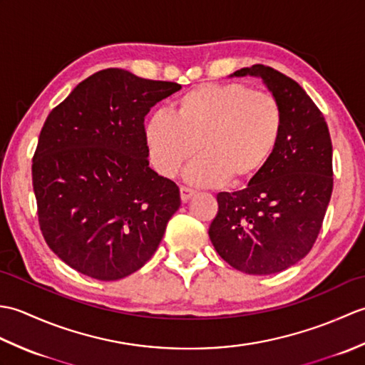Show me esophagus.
Returning a JSON list of instances; mask_svg holds the SVG:
<instances>
[{
    "label": "esophagus",
    "instance_id": "34e87169",
    "mask_svg": "<svg viewBox=\"0 0 365 365\" xmlns=\"http://www.w3.org/2000/svg\"><path fill=\"white\" fill-rule=\"evenodd\" d=\"M195 195H196L195 190L187 188V187H182V188H180V197H182L183 202H187V200H190Z\"/></svg>",
    "mask_w": 365,
    "mask_h": 365
}]
</instances>
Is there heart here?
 Masks as SVG:
<instances>
[{
  "instance_id": "obj_1",
  "label": "heart",
  "mask_w": 365,
  "mask_h": 365,
  "mask_svg": "<svg viewBox=\"0 0 365 365\" xmlns=\"http://www.w3.org/2000/svg\"><path fill=\"white\" fill-rule=\"evenodd\" d=\"M277 100L240 83L200 84L177 100L174 114L157 111L144 128L149 160L163 177L185 170L196 187L251 180L267 166L281 138Z\"/></svg>"
}]
</instances>
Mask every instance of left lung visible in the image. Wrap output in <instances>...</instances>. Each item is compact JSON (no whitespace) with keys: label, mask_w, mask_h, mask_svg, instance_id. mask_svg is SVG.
Wrapping results in <instances>:
<instances>
[{"label":"left lung","mask_w":365,"mask_h":365,"mask_svg":"<svg viewBox=\"0 0 365 365\" xmlns=\"http://www.w3.org/2000/svg\"><path fill=\"white\" fill-rule=\"evenodd\" d=\"M247 75L281 105V138L245 190L216 196L208 235L230 267L274 274L304 259L319 237L332 192V144L323 114L297 81L262 64L230 76Z\"/></svg>","instance_id":"8db88e82"}]
</instances>
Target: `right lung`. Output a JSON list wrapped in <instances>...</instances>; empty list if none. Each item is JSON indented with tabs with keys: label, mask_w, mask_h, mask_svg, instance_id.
Segmentation results:
<instances>
[{
	"label": "right lung",
	"mask_w": 365,
	"mask_h": 365,
	"mask_svg": "<svg viewBox=\"0 0 365 365\" xmlns=\"http://www.w3.org/2000/svg\"><path fill=\"white\" fill-rule=\"evenodd\" d=\"M180 89L105 68L46 118L33 158L38 224L50 250L78 273L118 281L157 251L180 191L149 168L144 118Z\"/></svg>",
	"instance_id": "1"
}]
</instances>
